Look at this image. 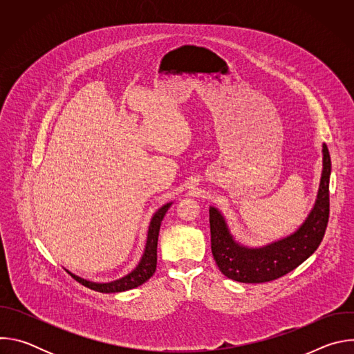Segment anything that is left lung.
<instances>
[{"mask_svg": "<svg viewBox=\"0 0 354 354\" xmlns=\"http://www.w3.org/2000/svg\"><path fill=\"white\" fill-rule=\"evenodd\" d=\"M330 168L328 147L322 144L321 182L310 214L292 234L259 248L238 242L221 212L210 206L212 252L221 273L239 283H266L290 273L308 259L319 246L328 225Z\"/></svg>", "mask_w": 354, "mask_h": 354, "instance_id": "8db88e82", "label": "left lung"}]
</instances>
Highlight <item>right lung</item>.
Here are the masks:
<instances>
[{
	"instance_id": "add662e5",
	"label": "right lung",
	"mask_w": 354,
	"mask_h": 354,
	"mask_svg": "<svg viewBox=\"0 0 354 354\" xmlns=\"http://www.w3.org/2000/svg\"><path fill=\"white\" fill-rule=\"evenodd\" d=\"M174 201H169V203H165L162 207H160L153 218L149 221L148 225V231H147V241H145V248L142 252V257L138 262V265L126 276L113 280V281H108V283H96V281H89L86 279H82L71 272H67L82 286L99 291V292H122V291H127L131 288H136L138 286H141L142 283H145L151 276L154 274L156 269H157V243H158V234H160V227L161 223L164 220V216L167 214L168 209L172 206Z\"/></svg>"
}]
</instances>
